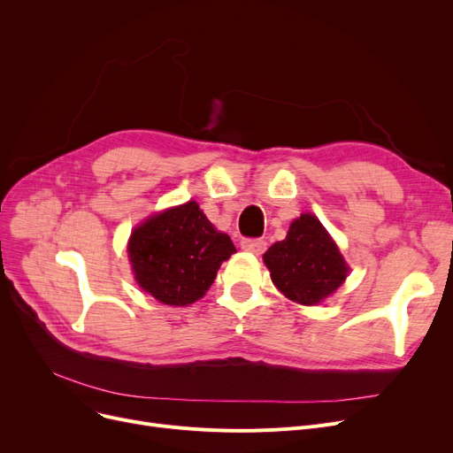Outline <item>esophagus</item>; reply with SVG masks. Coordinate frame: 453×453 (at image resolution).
I'll use <instances>...</instances> for the list:
<instances>
[{
	"label": "esophagus",
	"instance_id": "esophagus-1",
	"mask_svg": "<svg viewBox=\"0 0 453 453\" xmlns=\"http://www.w3.org/2000/svg\"><path fill=\"white\" fill-rule=\"evenodd\" d=\"M266 241L263 239H244L241 242V248L244 251H250V253H255V255H263L266 251Z\"/></svg>",
	"mask_w": 453,
	"mask_h": 453
}]
</instances>
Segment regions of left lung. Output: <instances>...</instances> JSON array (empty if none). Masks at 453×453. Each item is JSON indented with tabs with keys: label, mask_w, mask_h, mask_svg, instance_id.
<instances>
[{
	"label": "left lung",
	"mask_w": 453,
	"mask_h": 453,
	"mask_svg": "<svg viewBox=\"0 0 453 453\" xmlns=\"http://www.w3.org/2000/svg\"><path fill=\"white\" fill-rule=\"evenodd\" d=\"M263 258L277 290L306 306L334 294L349 275L340 248L311 212L296 219L287 239L275 242Z\"/></svg>",
	"instance_id": "obj_1"
}]
</instances>
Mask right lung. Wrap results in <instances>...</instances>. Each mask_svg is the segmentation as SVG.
Here are the masks:
<instances>
[{
    "instance_id": "obj_1",
    "label": "right lung",
    "mask_w": 453,
    "mask_h": 453,
    "mask_svg": "<svg viewBox=\"0 0 453 453\" xmlns=\"http://www.w3.org/2000/svg\"><path fill=\"white\" fill-rule=\"evenodd\" d=\"M234 251L229 234L217 231L193 200L152 214L132 231L128 241V258L139 287L173 306L203 297Z\"/></svg>"
}]
</instances>
